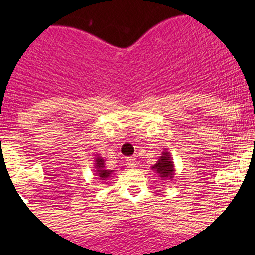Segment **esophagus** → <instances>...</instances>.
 I'll use <instances>...</instances> for the list:
<instances>
[{"instance_id":"1","label":"esophagus","mask_w":255,"mask_h":255,"mask_svg":"<svg viewBox=\"0 0 255 255\" xmlns=\"http://www.w3.org/2000/svg\"><path fill=\"white\" fill-rule=\"evenodd\" d=\"M127 163H128V165L130 166V168H134V166L137 165V159H135L134 156H128Z\"/></svg>"}]
</instances>
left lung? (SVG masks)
<instances>
[{
    "mask_svg": "<svg viewBox=\"0 0 255 255\" xmlns=\"http://www.w3.org/2000/svg\"><path fill=\"white\" fill-rule=\"evenodd\" d=\"M151 170L159 174L161 180L166 181V180H173L175 175V166H174L173 158L170 155V151L168 149H164L161 153V156H159L158 161L151 166Z\"/></svg>",
    "mask_w": 255,
    "mask_h": 255,
    "instance_id": "1",
    "label": "left lung"
}]
</instances>
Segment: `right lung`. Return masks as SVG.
<instances>
[{
    "label": "right lung",
    "instance_id": "right-lung-1",
    "mask_svg": "<svg viewBox=\"0 0 255 255\" xmlns=\"http://www.w3.org/2000/svg\"><path fill=\"white\" fill-rule=\"evenodd\" d=\"M94 169L95 173L97 174V176L100 177V180H107L110 179L115 173V170H109L106 168V164H105V159L100 155H95V160H94Z\"/></svg>",
    "mask_w": 255,
    "mask_h": 255
}]
</instances>
